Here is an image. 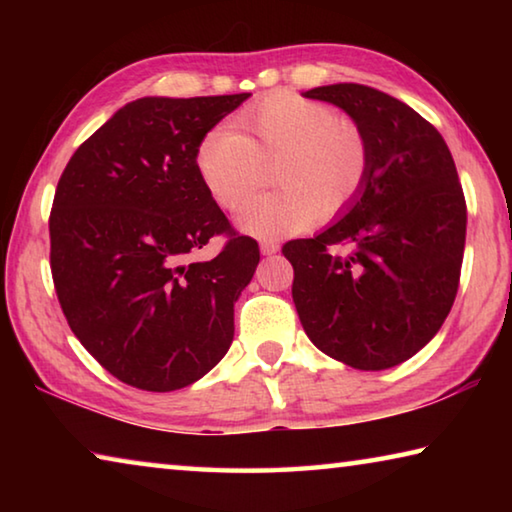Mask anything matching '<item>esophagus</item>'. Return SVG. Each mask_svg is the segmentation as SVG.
<instances>
[{"label":"esophagus","instance_id":"obj_1","mask_svg":"<svg viewBox=\"0 0 512 512\" xmlns=\"http://www.w3.org/2000/svg\"><path fill=\"white\" fill-rule=\"evenodd\" d=\"M259 250H262V255H275L277 250H280V244L271 239H264V241H259Z\"/></svg>","mask_w":512,"mask_h":512}]
</instances>
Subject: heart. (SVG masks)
<instances>
[{"label":"heart","mask_w":512,"mask_h":512,"mask_svg":"<svg viewBox=\"0 0 512 512\" xmlns=\"http://www.w3.org/2000/svg\"><path fill=\"white\" fill-rule=\"evenodd\" d=\"M214 126L196 149V171L225 210H237L268 180L277 189L248 201L239 230L255 237L289 235L316 219L341 214L366 183V135L323 103L298 94H273L235 121Z\"/></svg>","instance_id":"obj_1"}]
</instances>
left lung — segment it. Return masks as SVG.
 Here are the masks:
<instances>
[{
  "instance_id": "obj_1",
  "label": "left lung",
  "mask_w": 512,
  "mask_h": 512,
  "mask_svg": "<svg viewBox=\"0 0 512 512\" xmlns=\"http://www.w3.org/2000/svg\"><path fill=\"white\" fill-rule=\"evenodd\" d=\"M302 97L341 108L366 135L370 169L357 198L314 239L282 253L309 341L357 370H386L443 327L461 277L467 210L436 128L391 94L334 83ZM348 245L339 256L332 245Z\"/></svg>"
}]
</instances>
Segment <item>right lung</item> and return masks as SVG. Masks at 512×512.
I'll return each instance as SVG.
<instances>
[{
    "label": "right lung",
    "instance_id": "1",
    "mask_svg": "<svg viewBox=\"0 0 512 512\" xmlns=\"http://www.w3.org/2000/svg\"><path fill=\"white\" fill-rule=\"evenodd\" d=\"M250 92L144 97L90 135L58 180L49 216L51 275L69 327L110 375L167 393L207 375L235 336V302L259 264L196 171L198 142Z\"/></svg>",
    "mask_w": 512,
    "mask_h": 512
}]
</instances>
